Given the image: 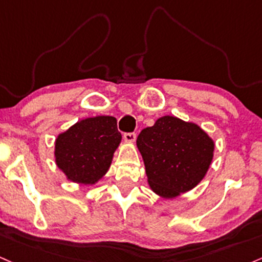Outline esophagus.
<instances>
[{"mask_svg":"<svg viewBox=\"0 0 262 262\" xmlns=\"http://www.w3.org/2000/svg\"><path fill=\"white\" fill-rule=\"evenodd\" d=\"M124 140L126 143H134L136 142V138H137V134L136 133H124Z\"/></svg>","mask_w":262,"mask_h":262,"instance_id":"34e87169","label":"esophagus"}]
</instances>
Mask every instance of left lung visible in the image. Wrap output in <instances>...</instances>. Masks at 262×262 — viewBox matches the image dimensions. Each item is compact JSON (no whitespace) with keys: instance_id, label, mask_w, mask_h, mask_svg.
<instances>
[{"instance_id":"left-lung-1","label":"left lung","mask_w":262,"mask_h":262,"mask_svg":"<svg viewBox=\"0 0 262 262\" xmlns=\"http://www.w3.org/2000/svg\"><path fill=\"white\" fill-rule=\"evenodd\" d=\"M137 146L150 189L159 196L171 199L191 190L204 179L215 144L195 123L164 116L140 132Z\"/></svg>"}]
</instances>
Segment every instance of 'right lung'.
I'll list each match as a JSON object with an SVG mask.
<instances>
[{"label":"right lung","mask_w":262,"mask_h":262,"mask_svg":"<svg viewBox=\"0 0 262 262\" xmlns=\"http://www.w3.org/2000/svg\"><path fill=\"white\" fill-rule=\"evenodd\" d=\"M120 140L114 117L85 118L57 137L56 164L68 180L92 185L108 171Z\"/></svg>","instance_id":"add662e5"}]
</instances>
